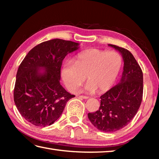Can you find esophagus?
<instances>
[{"instance_id": "1", "label": "esophagus", "mask_w": 159, "mask_h": 159, "mask_svg": "<svg viewBox=\"0 0 159 159\" xmlns=\"http://www.w3.org/2000/svg\"><path fill=\"white\" fill-rule=\"evenodd\" d=\"M79 98H83V99H88V98H89V97H88V96H84V95H80Z\"/></svg>"}]
</instances>
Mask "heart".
Masks as SVG:
<instances>
[{
	"label": "heart",
	"instance_id": "1",
	"mask_svg": "<svg viewBox=\"0 0 159 159\" xmlns=\"http://www.w3.org/2000/svg\"><path fill=\"white\" fill-rule=\"evenodd\" d=\"M123 64L121 55L116 51L90 48L80 52L75 62L66 61L61 70V76L68 89L76 92L85 80H89L85 90L99 93L109 90L114 85Z\"/></svg>",
	"mask_w": 159,
	"mask_h": 159
}]
</instances>
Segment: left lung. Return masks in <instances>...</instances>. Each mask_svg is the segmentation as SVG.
<instances>
[{"mask_svg":"<svg viewBox=\"0 0 159 159\" xmlns=\"http://www.w3.org/2000/svg\"><path fill=\"white\" fill-rule=\"evenodd\" d=\"M108 45L122 55L124 66L121 79L100 97L99 109L88 113V116L98 130L112 133L127 125L138 112L143 95V74L130 51L115 45Z\"/></svg>","mask_w":159,"mask_h":159,"instance_id":"8db88e82","label":"left lung"}]
</instances>
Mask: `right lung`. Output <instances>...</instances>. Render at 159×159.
<instances>
[{"instance_id":"1","label":"right lung","mask_w":159,"mask_h":159,"mask_svg":"<svg viewBox=\"0 0 159 159\" xmlns=\"http://www.w3.org/2000/svg\"><path fill=\"white\" fill-rule=\"evenodd\" d=\"M79 45L60 39L50 40L32 48L21 61L16 76L14 101L19 112L31 124H52L66 102L75 97L60 85V70L64 57L79 49Z\"/></svg>"}]
</instances>
